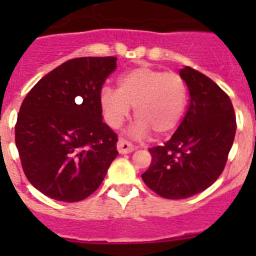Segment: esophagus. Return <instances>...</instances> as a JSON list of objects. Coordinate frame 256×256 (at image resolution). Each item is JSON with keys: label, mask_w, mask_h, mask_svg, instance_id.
<instances>
[{"label": "esophagus", "mask_w": 256, "mask_h": 256, "mask_svg": "<svg viewBox=\"0 0 256 256\" xmlns=\"http://www.w3.org/2000/svg\"><path fill=\"white\" fill-rule=\"evenodd\" d=\"M116 148L120 154H130L132 152L133 150H136L134 144H130V141H126V140L124 138H119V141H118L116 144Z\"/></svg>", "instance_id": "esophagus-1"}]
</instances>
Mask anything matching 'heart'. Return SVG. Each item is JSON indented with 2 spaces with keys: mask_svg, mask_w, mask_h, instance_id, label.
Returning <instances> with one entry per match:
<instances>
[{
  "mask_svg": "<svg viewBox=\"0 0 256 256\" xmlns=\"http://www.w3.org/2000/svg\"><path fill=\"white\" fill-rule=\"evenodd\" d=\"M101 106L108 126H120L136 108V133L166 134L178 126L186 108L187 87L182 76L151 66H138L119 78L118 90L104 87Z\"/></svg>",
  "mask_w": 256,
  "mask_h": 256,
  "instance_id": "obj_1",
  "label": "heart"
}]
</instances>
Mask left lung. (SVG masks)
<instances>
[{"instance_id":"obj_1","label":"left lung","mask_w":256,"mask_h":256,"mask_svg":"<svg viewBox=\"0 0 256 256\" xmlns=\"http://www.w3.org/2000/svg\"><path fill=\"white\" fill-rule=\"evenodd\" d=\"M180 76L190 91L187 112L172 138L148 148L151 164L142 174L148 188L165 198H187L218 180L236 134L230 98L216 82L186 66Z\"/></svg>"}]
</instances>
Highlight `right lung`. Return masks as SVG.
<instances>
[{
	"label": "right lung",
	"mask_w": 256,
	"mask_h": 256,
	"mask_svg": "<svg viewBox=\"0 0 256 256\" xmlns=\"http://www.w3.org/2000/svg\"><path fill=\"white\" fill-rule=\"evenodd\" d=\"M116 58H76L40 79L15 124L22 170L44 195L76 202L94 194L116 158L118 136L102 122L100 94Z\"/></svg>",
	"instance_id": "right-lung-1"
}]
</instances>
